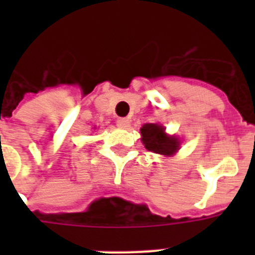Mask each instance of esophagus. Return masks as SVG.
Returning a JSON list of instances; mask_svg holds the SVG:
<instances>
[{"instance_id":"esophagus-1","label":"esophagus","mask_w":255,"mask_h":255,"mask_svg":"<svg viewBox=\"0 0 255 255\" xmlns=\"http://www.w3.org/2000/svg\"><path fill=\"white\" fill-rule=\"evenodd\" d=\"M129 119L128 118H120V119L116 120V124H118V127L120 128H127L128 126H129Z\"/></svg>"}]
</instances>
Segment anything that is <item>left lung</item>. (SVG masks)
Listing matches in <instances>:
<instances>
[{
    "mask_svg": "<svg viewBox=\"0 0 255 255\" xmlns=\"http://www.w3.org/2000/svg\"><path fill=\"white\" fill-rule=\"evenodd\" d=\"M141 140L148 151L160 155H173L178 149L180 141L174 136H168L159 124H144L141 129Z\"/></svg>",
    "mask_w": 255,
    "mask_h": 255,
    "instance_id": "obj_1",
    "label": "left lung"
}]
</instances>
